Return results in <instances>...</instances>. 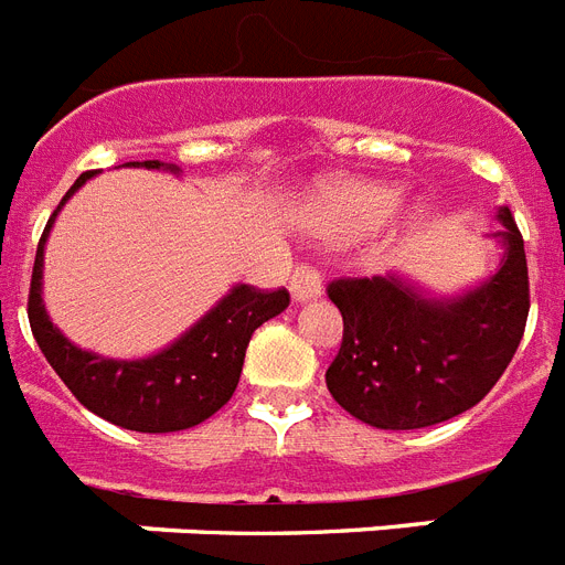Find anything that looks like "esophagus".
Here are the masks:
<instances>
[{"label": "esophagus", "mask_w": 565, "mask_h": 565, "mask_svg": "<svg viewBox=\"0 0 565 565\" xmlns=\"http://www.w3.org/2000/svg\"><path fill=\"white\" fill-rule=\"evenodd\" d=\"M288 288H291V297H295V300H311V297H318L320 288H323L320 270L315 268V265H297L291 279H288Z\"/></svg>", "instance_id": "1"}]
</instances>
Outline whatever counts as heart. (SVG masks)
<instances>
[{"mask_svg":"<svg viewBox=\"0 0 565 565\" xmlns=\"http://www.w3.org/2000/svg\"><path fill=\"white\" fill-rule=\"evenodd\" d=\"M399 206V195L387 186L344 183L332 186L327 195V215L332 233H361L379 227Z\"/></svg>","mask_w":565,"mask_h":565,"instance_id":"1","label":"heart"}]
</instances>
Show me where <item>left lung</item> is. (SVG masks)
I'll use <instances>...</instances> for the list:
<instances>
[{
    "instance_id": "1",
    "label": "left lung",
    "mask_w": 565,
    "mask_h": 565,
    "mask_svg": "<svg viewBox=\"0 0 565 565\" xmlns=\"http://www.w3.org/2000/svg\"><path fill=\"white\" fill-rule=\"evenodd\" d=\"M508 256L490 282L455 303L414 295L394 277H338L329 300L344 338L327 370L332 399L376 428H423L481 403L525 332V242L511 210L499 212Z\"/></svg>"
}]
</instances>
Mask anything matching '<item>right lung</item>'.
Returning a JSON list of instances; mask_svg holds the SVG:
<instances>
[{"label": "right lung", "mask_w": 565, "mask_h": 565, "mask_svg": "<svg viewBox=\"0 0 565 565\" xmlns=\"http://www.w3.org/2000/svg\"><path fill=\"white\" fill-rule=\"evenodd\" d=\"M125 166L160 169V160L125 162ZM89 174L93 171H84L75 180V186L63 195L57 210L70 201L72 192ZM57 210L52 212V218L40 236L38 256H34L29 323L40 350L54 367V373L63 379V385L70 387L72 396L113 426L148 431V435L192 428L212 417L221 405H227L238 385V376H242L247 341L265 320L286 309L291 300L286 288L236 286L169 350L142 361L98 359V355L72 347L52 327L43 300H40L43 245H46L49 227H52Z\"/></svg>", "instance_id": "right-lung-1"}]
</instances>
